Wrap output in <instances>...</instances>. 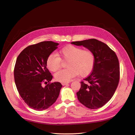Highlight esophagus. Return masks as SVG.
<instances>
[{"label":"esophagus","mask_w":135,"mask_h":135,"mask_svg":"<svg viewBox=\"0 0 135 135\" xmlns=\"http://www.w3.org/2000/svg\"><path fill=\"white\" fill-rule=\"evenodd\" d=\"M69 82H63V83H62V84H63V86H65V85H67V84H69Z\"/></svg>","instance_id":"34e87169"}]
</instances>
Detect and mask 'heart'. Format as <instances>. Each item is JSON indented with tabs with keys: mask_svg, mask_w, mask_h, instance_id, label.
Here are the masks:
<instances>
[{
	"mask_svg": "<svg viewBox=\"0 0 135 135\" xmlns=\"http://www.w3.org/2000/svg\"><path fill=\"white\" fill-rule=\"evenodd\" d=\"M62 58L67 60L66 69H62L57 72L54 77L58 81L68 82L78 75L85 76L92 71L94 64V56L89 50L73 46L63 48L60 51ZM61 59L56 53L49 56L47 61V67L52 72H56L61 67Z\"/></svg>",
	"mask_w": 135,
	"mask_h": 135,
	"instance_id": "heart-1",
	"label": "heart"
}]
</instances>
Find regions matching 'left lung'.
<instances>
[{
	"mask_svg": "<svg viewBox=\"0 0 135 135\" xmlns=\"http://www.w3.org/2000/svg\"><path fill=\"white\" fill-rule=\"evenodd\" d=\"M83 46L93 52L94 64L92 72L81 82L77 92L78 101L90 109H97L110 100L117 87L119 66L116 53L107 44L96 39L71 43Z\"/></svg>",
	"mask_w": 135,
	"mask_h": 135,
	"instance_id": "obj_1",
	"label": "left lung"
}]
</instances>
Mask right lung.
<instances>
[{
  "mask_svg": "<svg viewBox=\"0 0 135 135\" xmlns=\"http://www.w3.org/2000/svg\"><path fill=\"white\" fill-rule=\"evenodd\" d=\"M58 44L45 41L31 45L23 49L17 58L14 70L17 88L24 102L35 110L43 111L51 107L62 87L58 82L42 86L43 83L52 79L47 68V61Z\"/></svg>",
  "mask_w": 135,
  "mask_h": 135,
  "instance_id": "obj_1",
  "label": "right lung"
}]
</instances>
